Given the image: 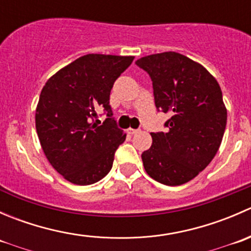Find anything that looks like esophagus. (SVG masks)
<instances>
[{
	"label": "esophagus",
	"instance_id": "34e87169",
	"mask_svg": "<svg viewBox=\"0 0 251 251\" xmlns=\"http://www.w3.org/2000/svg\"><path fill=\"white\" fill-rule=\"evenodd\" d=\"M140 131L138 130H135V128H128L127 130V133H130V135H136V133H138Z\"/></svg>",
	"mask_w": 251,
	"mask_h": 251
}]
</instances>
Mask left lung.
<instances>
[{"mask_svg":"<svg viewBox=\"0 0 251 251\" xmlns=\"http://www.w3.org/2000/svg\"><path fill=\"white\" fill-rule=\"evenodd\" d=\"M153 82L158 111L170 113L165 132H151L142 153L147 174L166 186L191 181L216 155L227 110L222 91L203 65L176 52L147 55L136 62Z\"/></svg>","mask_w":251,"mask_h":251,"instance_id":"1","label":"left lung"}]
</instances>
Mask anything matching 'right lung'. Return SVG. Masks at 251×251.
<instances>
[{"label": "right lung", "mask_w": 251, "mask_h": 251, "mask_svg": "<svg viewBox=\"0 0 251 251\" xmlns=\"http://www.w3.org/2000/svg\"><path fill=\"white\" fill-rule=\"evenodd\" d=\"M133 58L86 54L42 88L35 116L37 136L50 165L72 183H96L111 170L126 135L113 118L110 91ZM98 110L107 114L102 126L94 123Z\"/></svg>", "instance_id": "obj_1"}]
</instances>
